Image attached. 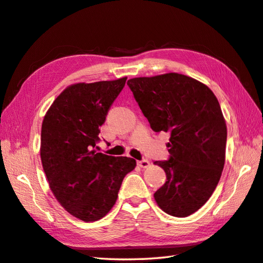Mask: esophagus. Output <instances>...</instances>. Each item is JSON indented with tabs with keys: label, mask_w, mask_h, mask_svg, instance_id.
<instances>
[{
	"label": "esophagus",
	"mask_w": 263,
	"mask_h": 263,
	"mask_svg": "<svg viewBox=\"0 0 263 263\" xmlns=\"http://www.w3.org/2000/svg\"><path fill=\"white\" fill-rule=\"evenodd\" d=\"M138 163V165L140 166V168H148V166L150 165V162L148 161V160H146V159H144V160H140V161H138L137 162Z\"/></svg>",
	"instance_id": "1"
}]
</instances>
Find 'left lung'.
Instances as JSON below:
<instances>
[{"label":"left lung","instance_id":"obj_1","mask_svg":"<svg viewBox=\"0 0 263 263\" xmlns=\"http://www.w3.org/2000/svg\"><path fill=\"white\" fill-rule=\"evenodd\" d=\"M127 84L151 128L170 134V159L155 161L166 174L155 201L171 216H190L209 201L224 169L227 126L218 100L206 84L176 72Z\"/></svg>","mask_w":263,"mask_h":263}]
</instances>
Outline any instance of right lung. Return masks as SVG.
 Masks as SVG:
<instances>
[{
  "label": "right lung",
  "mask_w": 263,
  "mask_h": 263,
  "mask_svg": "<svg viewBox=\"0 0 263 263\" xmlns=\"http://www.w3.org/2000/svg\"><path fill=\"white\" fill-rule=\"evenodd\" d=\"M127 77L67 86L47 110L42 125L41 159L49 187L60 205L83 221H97L112 210L123 179L136 160L98 153L100 127Z\"/></svg>",
  "instance_id": "add662e5"
}]
</instances>
